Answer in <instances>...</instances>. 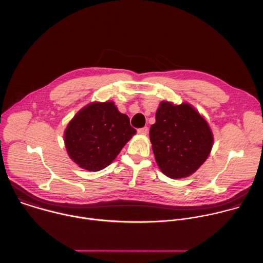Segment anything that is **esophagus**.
Instances as JSON below:
<instances>
[{
  "label": "esophagus",
  "mask_w": 263,
  "mask_h": 263,
  "mask_svg": "<svg viewBox=\"0 0 263 263\" xmlns=\"http://www.w3.org/2000/svg\"><path fill=\"white\" fill-rule=\"evenodd\" d=\"M137 132H138L139 134H141V135H146V134H147V127L140 128V129H138Z\"/></svg>",
  "instance_id": "1"
}]
</instances>
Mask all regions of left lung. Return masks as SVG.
Instances as JSON below:
<instances>
[{
  "label": "left lung",
  "mask_w": 263,
  "mask_h": 263,
  "mask_svg": "<svg viewBox=\"0 0 263 263\" xmlns=\"http://www.w3.org/2000/svg\"><path fill=\"white\" fill-rule=\"evenodd\" d=\"M149 140L160 171L171 179H181L206 161L214 139L207 121L194 106L162 101L156 123L149 129Z\"/></svg>",
  "instance_id": "1"
}]
</instances>
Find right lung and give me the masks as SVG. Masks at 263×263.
Masks as SVG:
<instances>
[{
	"label": "right lung",
	"instance_id": "1",
	"mask_svg": "<svg viewBox=\"0 0 263 263\" xmlns=\"http://www.w3.org/2000/svg\"><path fill=\"white\" fill-rule=\"evenodd\" d=\"M135 133L128 116L121 114L115 102H92L68 123L64 144L74 163L99 172L111 164Z\"/></svg>",
	"mask_w": 263,
	"mask_h": 263
}]
</instances>
